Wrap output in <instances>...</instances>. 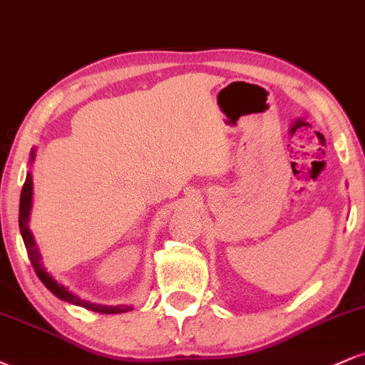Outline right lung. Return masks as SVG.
Instances as JSON below:
<instances>
[{
	"label": "right lung",
	"instance_id": "obj_1",
	"mask_svg": "<svg viewBox=\"0 0 365 365\" xmlns=\"http://www.w3.org/2000/svg\"><path fill=\"white\" fill-rule=\"evenodd\" d=\"M31 161H34V150L31 154ZM31 207H32V175L31 171L27 173V178H25V183L22 187V194H20V209H19V226H20V233H22L25 249H27L29 259H31L32 266H34V271L37 274V278L44 283V287L48 288L53 295H56L60 300H65V302H70L73 305H78V307L89 309L92 312H99V314H121L130 311V307H121V305H116V307H108V305H101V304H92L87 302V300H82L81 297H77L75 293H72L66 287H63L53 278L51 274L46 271L44 264L41 262V254L39 249H37V244L34 240V235H32L31 228H29V217H31Z\"/></svg>",
	"mask_w": 365,
	"mask_h": 365
}]
</instances>
